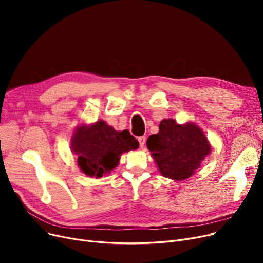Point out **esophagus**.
Wrapping results in <instances>:
<instances>
[{
	"instance_id": "esophagus-1",
	"label": "esophagus",
	"mask_w": 263,
	"mask_h": 263,
	"mask_svg": "<svg viewBox=\"0 0 263 263\" xmlns=\"http://www.w3.org/2000/svg\"><path fill=\"white\" fill-rule=\"evenodd\" d=\"M139 143H140V146L143 148L146 144V136H140L139 137Z\"/></svg>"
}]
</instances>
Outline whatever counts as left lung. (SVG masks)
I'll use <instances>...</instances> for the list:
<instances>
[{
	"mask_svg": "<svg viewBox=\"0 0 263 263\" xmlns=\"http://www.w3.org/2000/svg\"><path fill=\"white\" fill-rule=\"evenodd\" d=\"M159 128V133L148 137L147 148L164 177L184 180L200 167L201 161L210 154V144L203 132L191 122L181 126L174 119H164Z\"/></svg>",
	"mask_w": 263,
	"mask_h": 263,
	"instance_id": "1",
	"label": "left lung"
}]
</instances>
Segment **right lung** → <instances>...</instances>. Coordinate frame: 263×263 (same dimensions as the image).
<instances>
[{
    "label": "right lung",
    "instance_id": "obj_1",
    "mask_svg": "<svg viewBox=\"0 0 263 263\" xmlns=\"http://www.w3.org/2000/svg\"><path fill=\"white\" fill-rule=\"evenodd\" d=\"M71 144L81 171L97 178L115 168L122 153L139 147L128 130L118 132L102 120L90 127H80L73 133Z\"/></svg>",
    "mask_w": 263,
    "mask_h": 263
}]
</instances>
